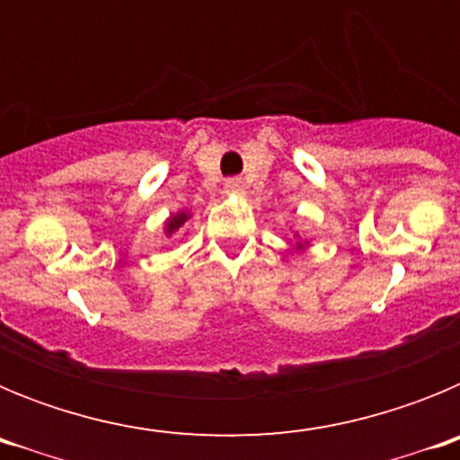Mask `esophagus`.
<instances>
[{
	"label": "esophagus",
	"mask_w": 460,
	"mask_h": 460,
	"mask_svg": "<svg viewBox=\"0 0 460 460\" xmlns=\"http://www.w3.org/2000/svg\"><path fill=\"white\" fill-rule=\"evenodd\" d=\"M226 193L227 195H243V181L233 177V180L226 181Z\"/></svg>",
	"instance_id": "34e87169"
}]
</instances>
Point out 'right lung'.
I'll return each mask as SVG.
<instances>
[{
	"label": "right lung",
	"mask_w": 460,
	"mask_h": 460,
	"mask_svg": "<svg viewBox=\"0 0 460 460\" xmlns=\"http://www.w3.org/2000/svg\"><path fill=\"white\" fill-rule=\"evenodd\" d=\"M186 218H189V214H186V211H180V214H174V217L170 218L168 223H165V233L172 234L174 230H180V227L186 223Z\"/></svg>",
	"instance_id": "1"
}]
</instances>
